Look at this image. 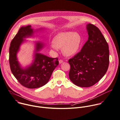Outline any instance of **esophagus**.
I'll use <instances>...</instances> for the list:
<instances>
[{
    "label": "esophagus",
    "instance_id": "34e87169",
    "mask_svg": "<svg viewBox=\"0 0 120 120\" xmlns=\"http://www.w3.org/2000/svg\"><path fill=\"white\" fill-rule=\"evenodd\" d=\"M63 60H59V63L60 64H61L62 63H63Z\"/></svg>",
    "mask_w": 120,
    "mask_h": 120
}]
</instances>
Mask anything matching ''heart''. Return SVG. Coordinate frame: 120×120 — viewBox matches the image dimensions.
I'll return each instance as SVG.
<instances>
[{"mask_svg":"<svg viewBox=\"0 0 120 120\" xmlns=\"http://www.w3.org/2000/svg\"><path fill=\"white\" fill-rule=\"evenodd\" d=\"M81 35L77 32H61L57 34L53 39V44L51 47L54 50L62 48L63 54L67 57L76 55L79 52L82 44Z\"/></svg>","mask_w":120,"mask_h":120,"instance_id":"1","label":"heart"}]
</instances>
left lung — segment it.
I'll list each match as a JSON object with an SVG mask.
<instances>
[{
    "label": "left lung",
    "instance_id": "left-lung-1",
    "mask_svg": "<svg viewBox=\"0 0 120 120\" xmlns=\"http://www.w3.org/2000/svg\"><path fill=\"white\" fill-rule=\"evenodd\" d=\"M88 39L80 52L68 60L69 77L75 85L89 87L98 82L106 72L109 63L108 45L95 25H86Z\"/></svg>",
    "mask_w": 120,
    "mask_h": 120
}]
</instances>
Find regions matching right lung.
I'll return each mask as SVG.
<instances>
[{
  "label": "right lung",
  "instance_id": "add662e5",
  "mask_svg": "<svg viewBox=\"0 0 120 120\" xmlns=\"http://www.w3.org/2000/svg\"><path fill=\"white\" fill-rule=\"evenodd\" d=\"M41 28L34 30L31 25L22 27L12 40L9 48V64L12 73L23 86L30 89L41 87L49 81L54 69L59 64L58 59L52 58L39 53L45 47L41 41H36L34 60L26 67H22L18 61L17 53L21 45L26 41L25 38L33 37Z\"/></svg>",
  "mask_w": 120,
  "mask_h": 120
}]
</instances>
